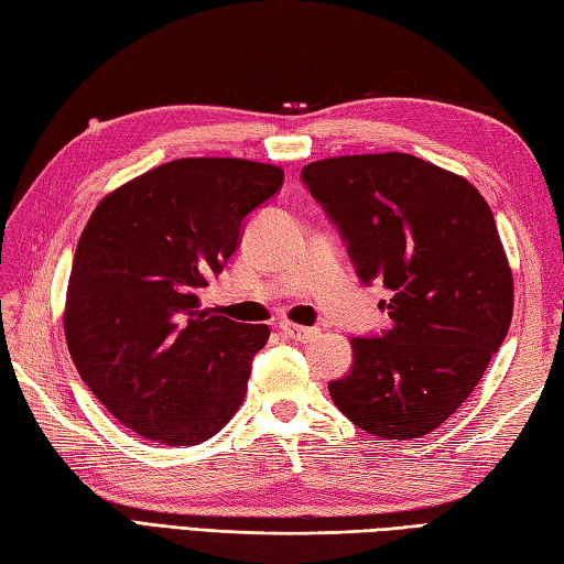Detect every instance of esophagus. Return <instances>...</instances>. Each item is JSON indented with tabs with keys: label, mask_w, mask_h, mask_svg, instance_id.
Instances as JSON below:
<instances>
[{
	"label": "esophagus",
	"mask_w": 564,
	"mask_h": 564,
	"mask_svg": "<svg viewBox=\"0 0 564 564\" xmlns=\"http://www.w3.org/2000/svg\"><path fill=\"white\" fill-rule=\"evenodd\" d=\"M281 329L289 339L293 341H301L307 344L317 337V329L315 327H303V325H293V322H281Z\"/></svg>",
	"instance_id": "esophagus-1"
}]
</instances>
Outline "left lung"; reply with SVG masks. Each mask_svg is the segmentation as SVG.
Masks as SVG:
<instances>
[{"instance_id": "left-lung-1", "label": "left lung", "mask_w": 564, "mask_h": 564, "mask_svg": "<svg viewBox=\"0 0 564 564\" xmlns=\"http://www.w3.org/2000/svg\"><path fill=\"white\" fill-rule=\"evenodd\" d=\"M361 283L390 291L392 327L354 337L349 376L329 394L368 434L410 441L470 398L505 341L513 279L487 200L467 178L404 152L303 166Z\"/></svg>"}]
</instances>
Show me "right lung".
<instances>
[{
    "mask_svg": "<svg viewBox=\"0 0 564 564\" xmlns=\"http://www.w3.org/2000/svg\"><path fill=\"white\" fill-rule=\"evenodd\" d=\"M281 184L273 164L186 158L94 208L72 261L65 339L87 388L138 436L198 446L242 404L271 332L200 310L198 293Z\"/></svg>",
    "mask_w": 564,
    "mask_h": 564,
    "instance_id": "add662e5",
    "label": "right lung"
}]
</instances>
